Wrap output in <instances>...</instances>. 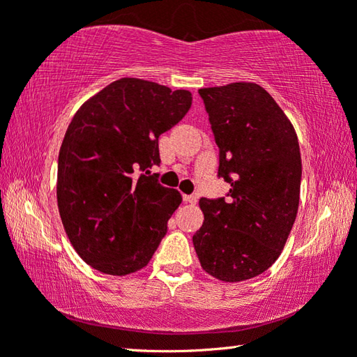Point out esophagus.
I'll return each mask as SVG.
<instances>
[{
  "instance_id": "1",
  "label": "esophagus",
  "mask_w": 357,
  "mask_h": 357,
  "mask_svg": "<svg viewBox=\"0 0 357 357\" xmlns=\"http://www.w3.org/2000/svg\"><path fill=\"white\" fill-rule=\"evenodd\" d=\"M183 200H184L185 203L195 204V203H197V200H198V197H197V195H184V197H183Z\"/></svg>"
}]
</instances>
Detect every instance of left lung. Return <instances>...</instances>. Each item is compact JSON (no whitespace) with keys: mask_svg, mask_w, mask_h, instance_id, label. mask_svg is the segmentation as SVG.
<instances>
[{"mask_svg":"<svg viewBox=\"0 0 357 357\" xmlns=\"http://www.w3.org/2000/svg\"><path fill=\"white\" fill-rule=\"evenodd\" d=\"M219 148L225 197L202 198L193 234L202 268L222 282L263 274L283 250L299 206L296 132L271 94L255 83L198 89Z\"/></svg>","mask_w":357,"mask_h":357,"instance_id":"1","label":"left lung"}]
</instances>
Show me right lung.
<instances>
[{
	"instance_id": "right-lung-1",
	"label": "right lung",
	"mask_w": 357,
	"mask_h": 357,
	"mask_svg": "<svg viewBox=\"0 0 357 357\" xmlns=\"http://www.w3.org/2000/svg\"><path fill=\"white\" fill-rule=\"evenodd\" d=\"M190 105L185 89L121 78L72 118L58 157V209L70 244L94 269L135 273L167 234L183 198L149 168L160 164L159 137Z\"/></svg>"
}]
</instances>
